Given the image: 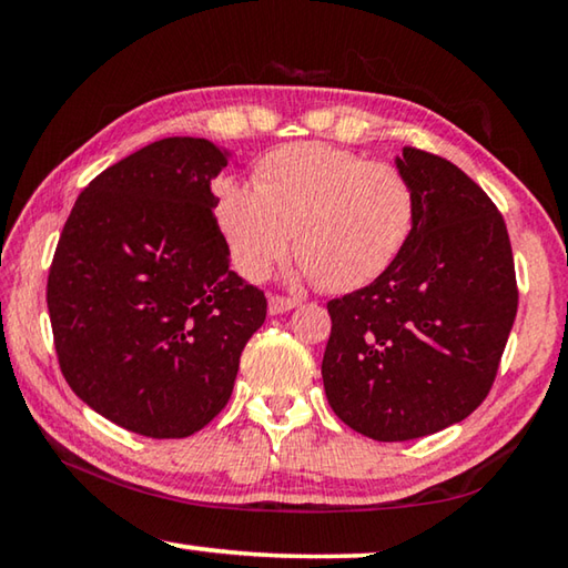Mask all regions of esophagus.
I'll use <instances>...</instances> for the list:
<instances>
[{
    "label": "esophagus",
    "instance_id": "obj_1",
    "mask_svg": "<svg viewBox=\"0 0 568 568\" xmlns=\"http://www.w3.org/2000/svg\"><path fill=\"white\" fill-rule=\"evenodd\" d=\"M297 305H301V301H297V297L271 295V301H267V311H271V315H281V313L293 311V307H297Z\"/></svg>",
    "mask_w": 568,
    "mask_h": 568
}]
</instances>
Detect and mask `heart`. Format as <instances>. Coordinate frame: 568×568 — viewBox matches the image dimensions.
<instances>
[{
    "label": "heart",
    "mask_w": 568,
    "mask_h": 568,
    "mask_svg": "<svg viewBox=\"0 0 568 568\" xmlns=\"http://www.w3.org/2000/svg\"><path fill=\"white\" fill-rule=\"evenodd\" d=\"M416 190L390 162L303 142L255 168V187L225 180L215 192L217 225L235 271L263 281L287 255L331 293L368 285L398 261L416 227Z\"/></svg>",
    "instance_id": "heart-1"
}]
</instances>
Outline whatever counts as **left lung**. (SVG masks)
Here are the masks:
<instances>
[{
  "mask_svg": "<svg viewBox=\"0 0 568 568\" xmlns=\"http://www.w3.org/2000/svg\"><path fill=\"white\" fill-rule=\"evenodd\" d=\"M416 227L378 281L328 303L323 386L345 426L373 440L430 436L491 390L516 318L511 240L464 170L403 148Z\"/></svg>",
  "mask_w": 568,
  "mask_h": 568,
  "instance_id": "obj_1",
  "label": "left lung"
}]
</instances>
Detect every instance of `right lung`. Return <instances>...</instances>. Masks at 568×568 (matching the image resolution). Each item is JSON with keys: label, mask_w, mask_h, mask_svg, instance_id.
<instances>
[{"label": "right lung", "mask_w": 568, "mask_h": 568, "mask_svg": "<svg viewBox=\"0 0 568 568\" xmlns=\"http://www.w3.org/2000/svg\"><path fill=\"white\" fill-rule=\"evenodd\" d=\"M227 152L165 138L100 172L57 243L47 307L62 376L92 410L185 438L230 400L265 293L230 271L210 180Z\"/></svg>", "instance_id": "obj_1"}]
</instances>
